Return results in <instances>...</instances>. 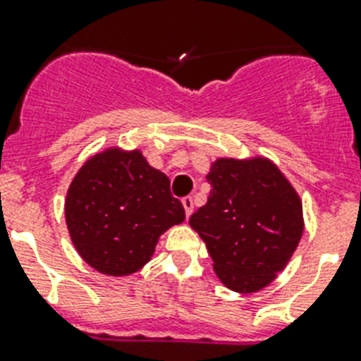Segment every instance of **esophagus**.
<instances>
[{
  "mask_svg": "<svg viewBox=\"0 0 361 361\" xmlns=\"http://www.w3.org/2000/svg\"><path fill=\"white\" fill-rule=\"evenodd\" d=\"M181 204H183V207H185V215L190 216V213H192V209H195L192 198H190V196H185V198L181 200Z\"/></svg>",
  "mask_w": 361,
  "mask_h": 361,
  "instance_id": "esophagus-1",
  "label": "esophagus"
}]
</instances>
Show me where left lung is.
<instances>
[{"label":"left lung","mask_w":361,"mask_h":361,"mask_svg":"<svg viewBox=\"0 0 361 361\" xmlns=\"http://www.w3.org/2000/svg\"><path fill=\"white\" fill-rule=\"evenodd\" d=\"M206 206L192 213L213 259L231 291L256 293L283 271L304 231L302 202L282 171L267 157L211 163Z\"/></svg>","instance_id":"left-lung-1"}]
</instances>
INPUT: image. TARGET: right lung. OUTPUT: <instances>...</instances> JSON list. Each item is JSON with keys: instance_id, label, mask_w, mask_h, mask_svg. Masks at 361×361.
Instances as JSON below:
<instances>
[{"instance_id": "right-lung-1", "label": "right lung", "mask_w": 361, "mask_h": 361, "mask_svg": "<svg viewBox=\"0 0 361 361\" xmlns=\"http://www.w3.org/2000/svg\"><path fill=\"white\" fill-rule=\"evenodd\" d=\"M64 216L85 262L107 276H128L150 262L159 237L185 221V209L140 150L107 148L79 169Z\"/></svg>"}]
</instances>
